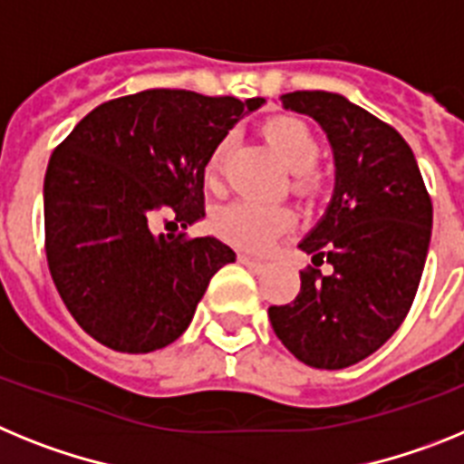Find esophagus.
<instances>
[{"label": "esophagus", "mask_w": 464, "mask_h": 464, "mask_svg": "<svg viewBox=\"0 0 464 464\" xmlns=\"http://www.w3.org/2000/svg\"><path fill=\"white\" fill-rule=\"evenodd\" d=\"M237 261H240V264H243V266H247L249 271H255V273L264 271V268H266L264 261L255 259V256H249V255H240V256H237Z\"/></svg>", "instance_id": "1"}]
</instances>
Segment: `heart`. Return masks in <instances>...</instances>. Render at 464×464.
Segmentation results:
<instances>
[{
  "instance_id": "heart-1",
  "label": "heart",
  "mask_w": 464,
  "mask_h": 464,
  "mask_svg": "<svg viewBox=\"0 0 464 464\" xmlns=\"http://www.w3.org/2000/svg\"><path fill=\"white\" fill-rule=\"evenodd\" d=\"M266 140L277 149L282 160L292 168L294 191L304 196H315L322 188L324 177L317 170L322 144L317 132L308 121L299 116H273L264 123ZM231 137H224L215 144L205 160V182L215 187L219 182L227 163ZM296 224V212L287 205H264L255 200H236L217 209L212 217V228L227 243L247 252H264L271 247L282 233Z\"/></svg>"
}]
</instances>
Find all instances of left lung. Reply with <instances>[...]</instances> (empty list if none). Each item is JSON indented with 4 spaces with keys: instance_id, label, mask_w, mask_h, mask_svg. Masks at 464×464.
<instances>
[{
    "instance_id": "8db88e82",
    "label": "left lung",
    "mask_w": 464,
    "mask_h": 464,
    "mask_svg": "<svg viewBox=\"0 0 464 464\" xmlns=\"http://www.w3.org/2000/svg\"><path fill=\"white\" fill-rule=\"evenodd\" d=\"M285 110L324 128L336 160L327 212L299 245L313 264L301 292L271 305L282 345L315 369H345L376 353L416 299L432 236V198L404 137L338 92L294 91ZM324 260L334 271L322 276Z\"/></svg>"
}]
</instances>
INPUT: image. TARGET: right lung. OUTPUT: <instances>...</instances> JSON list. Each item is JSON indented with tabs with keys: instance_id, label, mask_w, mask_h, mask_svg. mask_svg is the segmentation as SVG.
<instances>
[{
	"instance_id": "1",
	"label": "right lung",
	"mask_w": 464,
	"mask_h": 464,
	"mask_svg": "<svg viewBox=\"0 0 464 464\" xmlns=\"http://www.w3.org/2000/svg\"><path fill=\"white\" fill-rule=\"evenodd\" d=\"M261 104L149 88L95 107L55 147L44 179L48 271L95 341L119 353L170 345L236 261L217 237L154 236L151 224L205 217V160Z\"/></svg>"
}]
</instances>
